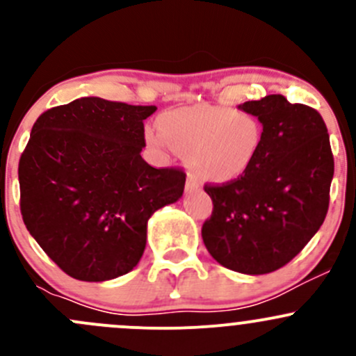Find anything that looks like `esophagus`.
Here are the masks:
<instances>
[{"instance_id":"esophagus-1","label":"esophagus","mask_w":356,"mask_h":356,"mask_svg":"<svg viewBox=\"0 0 356 356\" xmlns=\"http://www.w3.org/2000/svg\"><path fill=\"white\" fill-rule=\"evenodd\" d=\"M200 189V184H198V181H195V179L193 177H188V181H186V191H198Z\"/></svg>"}]
</instances>
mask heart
Masks as SVG:
<instances>
[{"label":"heart","instance_id":"b5f03b06","mask_svg":"<svg viewBox=\"0 0 356 356\" xmlns=\"http://www.w3.org/2000/svg\"><path fill=\"white\" fill-rule=\"evenodd\" d=\"M161 129H146L158 149L186 156L195 177L225 184L243 177L254 165L264 145V124L248 110L222 105H196L167 111Z\"/></svg>","mask_w":356,"mask_h":356}]
</instances>
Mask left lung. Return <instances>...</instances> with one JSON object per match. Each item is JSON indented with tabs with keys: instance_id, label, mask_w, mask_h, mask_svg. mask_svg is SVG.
<instances>
[{
	"instance_id": "8db88e82",
	"label": "left lung",
	"mask_w": 356,
	"mask_h": 356,
	"mask_svg": "<svg viewBox=\"0 0 356 356\" xmlns=\"http://www.w3.org/2000/svg\"><path fill=\"white\" fill-rule=\"evenodd\" d=\"M264 124L253 167L225 184H204L213 211L201 227L208 253L241 274L260 275L289 264L324 224L334 156L315 108L268 95L239 105Z\"/></svg>"
}]
</instances>
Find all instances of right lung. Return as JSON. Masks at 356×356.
<instances>
[{"instance_id": "add662e5", "label": "right lung", "mask_w": 356, "mask_h": 356, "mask_svg": "<svg viewBox=\"0 0 356 356\" xmlns=\"http://www.w3.org/2000/svg\"><path fill=\"white\" fill-rule=\"evenodd\" d=\"M156 106L79 98L35 120L19 161L24 224L70 277L102 282L131 272L146 224L184 193L182 168L143 160V122Z\"/></svg>"}]
</instances>
